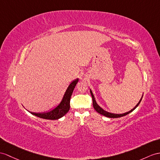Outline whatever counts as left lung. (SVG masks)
<instances>
[{"label": "left lung", "instance_id": "left-lung-1", "mask_svg": "<svg viewBox=\"0 0 160 160\" xmlns=\"http://www.w3.org/2000/svg\"><path fill=\"white\" fill-rule=\"evenodd\" d=\"M90 93H91V95H92V97L93 107V108H94V109H95L97 112H98V113H100V114H101V115H104V116H105V117H107V118H121V117L125 116V115H128V114H129L130 112L133 111L135 109V108L138 106L140 102H141V101L142 98H142H141V100H140L138 103L137 104H136V106L134 107V108H132V109L131 111H128V112H125V113H122V114H115V113H111V112H107V111H104V109H102V108H101V107L99 106V105L96 103V100H95L94 96H93V93H92L91 89H90ZM142 96H143V95H142Z\"/></svg>", "mask_w": 160, "mask_h": 160}]
</instances>
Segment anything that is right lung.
<instances>
[{"instance_id":"add662e5","label":"right lung","mask_w":160,"mask_h":160,"mask_svg":"<svg viewBox=\"0 0 160 160\" xmlns=\"http://www.w3.org/2000/svg\"><path fill=\"white\" fill-rule=\"evenodd\" d=\"M79 81V79L74 80L69 85L67 91H66L64 95L63 96L61 102L54 108V109L47 112H30L31 114L35 115L42 119L55 120L61 118L67 113L70 109V100L72 96V92L75 89L77 83Z\"/></svg>"}]
</instances>
